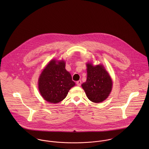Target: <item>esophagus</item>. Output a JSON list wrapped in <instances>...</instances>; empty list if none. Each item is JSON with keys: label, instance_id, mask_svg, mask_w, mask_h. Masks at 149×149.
<instances>
[{"label": "esophagus", "instance_id": "obj_1", "mask_svg": "<svg viewBox=\"0 0 149 149\" xmlns=\"http://www.w3.org/2000/svg\"><path fill=\"white\" fill-rule=\"evenodd\" d=\"M76 84H77V86H80L81 84V80H79V81H77V82H76Z\"/></svg>", "mask_w": 149, "mask_h": 149}]
</instances>
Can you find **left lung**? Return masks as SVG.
I'll use <instances>...</instances> for the list:
<instances>
[{"label": "left lung", "mask_w": 149, "mask_h": 149, "mask_svg": "<svg viewBox=\"0 0 149 149\" xmlns=\"http://www.w3.org/2000/svg\"><path fill=\"white\" fill-rule=\"evenodd\" d=\"M87 78L81 86L88 98L92 102L100 103L109 96L112 83L110 76L100 65L87 64Z\"/></svg>", "instance_id": "1"}]
</instances>
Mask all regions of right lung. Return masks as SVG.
Returning a JSON list of instances; mask_svg holds the SVG:
<instances>
[{
    "label": "right lung",
    "instance_id": "obj_1",
    "mask_svg": "<svg viewBox=\"0 0 149 149\" xmlns=\"http://www.w3.org/2000/svg\"><path fill=\"white\" fill-rule=\"evenodd\" d=\"M64 61H51L41 73L38 88L43 98L50 103L64 100L70 89L75 85L70 74L65 69Z\"/></svg>",
    "mask_w": 149,
    "mask_h": 149
}]
</instances>
